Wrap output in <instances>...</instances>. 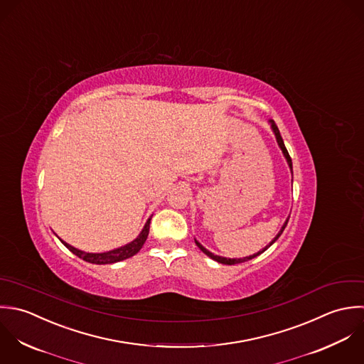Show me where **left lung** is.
<instances>
[{"label": "left lung", "instance_id": "obj_1", "mask_svg": "<svg viewBox=\"0 0 364 364\" xmlns=\"http://www.w3.org/2000/svg\"><path fill=\"white\" fill-rule=\"evenodd\" d=\"M269 125H271V129H272V132H274V135H275V139H277V142H278V146L281 148V151H282V154H284V156H285V159H287V164H288V166H289V169H291V173H292V161H291V156H289V154H288V151H287V148H285V144H284V141H282V136H281V134H279V129H278V127L275 125V122H272V120H269ZM288 220H289V216L287 218V220H285V223L282 225V228H281V230L278 232V235L269 242V244H267L262 250H259L258 252H254L252 255H248V257H242V258H228V257H222V255H216V254H213V252H210L208 248H205L200 242H198L196 239H195V242H196V245L208 255V257H210L212 259H215V261H218V262H220V264H226V265H235V264H240V262H244V261H248V259H251V258H254V257H257V255H259V254H262L268 247H271L274 242L278 240V237L282 235V232H284V229L287 228V223H288Z\"/></svg>", "mask_w": 364, "mask_h": 364}]
</instances>
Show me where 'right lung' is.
Listing matches in <instances>:
<instances>
[{
    "mask_svg": "<svg viewBox=\"0 0 364 364\" xmlns=\"http://www.w3.org/2000/svg\"><path fill=\"white\" fill-rule=\"evenodd\" d=\"M149 222H151V218L146 220L141 233L132 242H127L125 245H122V247L114 248V250H110V251H105V252H86V251H82V250L63 242L62 239H59V240L66 248H69L75 255H77L79 258H83L87 262H92V264H114V262H119V261L127 259V258L135 255L142 248L144 242L148 237V233H149Z\"/></svg>",
    "mask_w": 364,
    "mask_h": 364,
    "instance_id": "add662e5",
    "label": "right lung"
}]
</instances>
